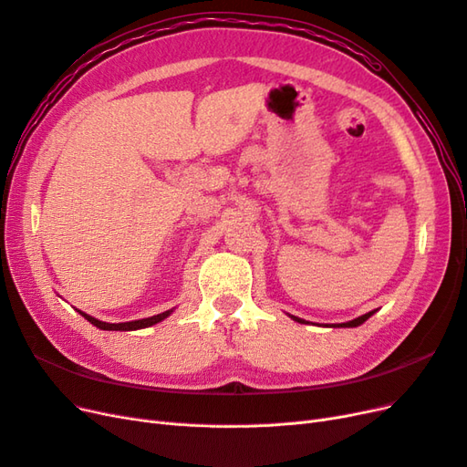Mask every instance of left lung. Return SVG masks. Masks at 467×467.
<instances>
[{"label":"left lung","instance_id":"obj_1","mask_svg":"<svg viewBox=\"0 0 467 467\" xmlns=\"http://www.w3.org/2000/svg\"><path fill=\"white\" fill-rule=\"evenodd\" d=\"M376 312V309H374ZM374 312H368V314H364V316H360V317H357V319H352V321H347V323H337V325H333V327H358V325H362L366 319H368L370 316H374ZM294 321H298V323H306L304 319H300V317H294V316H290Z\"/></svg>","mask_w":467,"mask_h":467}]
</instances>
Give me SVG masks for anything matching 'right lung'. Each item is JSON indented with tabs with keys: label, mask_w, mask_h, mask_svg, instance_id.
Instances as JSON below:
<instances>
[{
	"label": "right lung",
	"mask_w": 467,
	"mask_h": 467,
	"mask_svg": "<svg viewBox=\"0 0 467 467\" xmlns=\"http://www.w3.org/2000/svg\"><path fill=\"white\" fill-rule=\"evenodd\" d=\"M79 312V309H78ZM173 309H167V312L163 314H158V316H151V317H146V319H136V321H126V323H107V321H101V319H95L88 314L79 312L83 317H86L89 323H93L95 327L103 329V331H136V329H144V327H150V325H155L163 321L167 316H171Z\"/></svg>",
	"instance_id": "obj_1"
}]
</instances>
